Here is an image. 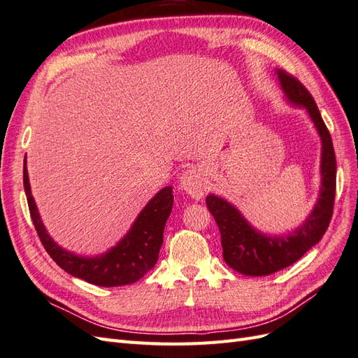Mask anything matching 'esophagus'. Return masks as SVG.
I'll use <instances>...</instances> for the list:
<instances>
[{
    "instance_id": "obj_1",
    "label": "esophagus",
    "mask_w": 358,
    "mask_h": 358,
    "mask_svg": "<svg viewBox=\"0 0 358 358\" xmlns=\"http://www.w3.org/2000/svg\"><path fill=\"white\" fill-rule=\"evenodd\" d=\"M180 189L195 199H201L207 190V182L203 169L190 168L181 173L180 177Z\"/></svg>"
}]
</instances>
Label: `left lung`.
<instances>
[{
	"mask_svg": "<svg viewBox=\"0 0 358 358\" xmlns=\"http://www.w3.org/2000/svg\"><path fill=\"white\" fill-rule=\"evenodd\" d=\"M280 87L293 107L306 108L322 143L320 151V189L311 213L295 231L280 236L264 234L246 221L227 199L210 194L206 204L221 231L224 260L228 266L250 277H263L290 266L325 234L333 216L336 196V155L333 141L317 106L302 83L281 69L275 71Z\"/></svg>",
	"mask_w": 358,
	"mask_h": 358,
	"instance_id": "1",
	"label": "left lung"
}]
</instances>
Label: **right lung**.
I'll list each match as a JSON object with an SVG mask.
<instances>
[{
  "label": "right lung",
  "mask_w": 358,
  "mask_h": 358,
  "mask_svg": "<svg viewBox=\"0 0 358 358\" xmlns=\"http://www.w3.org/2000/svg\"><path fill=\"white\" fill-rule=\"evenodd\" d=\"M24 189L33 224L43 248L51 255V259L72 277L101 287L125 286V284L141 280L157 263L163 243V230L173 204L171 186L163 187L150 199V203L136 217L130 230L113 248L95 257H85V255L63 250L51 239L31 195L27 163H24Z\"/></svg>",
  "instance_id": "1"
}]
</instances>
